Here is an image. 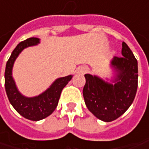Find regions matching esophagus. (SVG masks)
<instances>
[{
    "mask_svg": "<svg viewBox=\"0 0 149 149\" xmlns=\"http://www.w3.org/2000/svg\"><path fill=\"white\" fill-rule=\"evenodd\" d=\"M87 72V68H85V67H81V68H78V70H77V72L78 73H81V74H84V73H86Z\"/></svg>",
    "mask_w": 149,
    "mask_h": 149,
    "instance_id": "obj_1",
    "label": "esophagus"
}]
</instances>
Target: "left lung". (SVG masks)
Wrapping results in <instances>:
<instances>
[{
    "instance_id": "obj_1",
    "label": "left lung",
    "mask_w": 149,
    "mask_h": 149,
    "mask_svg": "<svg viewBox=\"0 0 149 149\" xmlns=\"http://www.w3.org/2000/svg\"><path fill=\"white\" fill-rule=\"evenodd\" d=\"M122 57L114 56L110 66L114 72L111 82L96 75L85 74L83 97L88 110L98 119L112 122L133 103L138 88V61L125 42Z\"/></svg>"
}]
</instances>
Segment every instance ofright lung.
I'll return each instance as SVG.
<instances>
[{
    "instance_id": "obj_1",
    "label": "right lung",
    "mask_w": 149,
    "mask_h": 149,
    "mask_svg": "<svg viewBox=\"0 0 149 149\" xmlns=\"http://www.w3.org/2000/svg\"><path fill=\"white\" fill-rule=\"evenodd\" d=\"M39 43L40 39L36 37H31L20 42L13 50L5 70V87L10 104L19 114L31 121L42 120L54 112L62 89L72 78V75L59 77L45 92L35 97H28L19 92L12 77L14 62L24 49L36 46Z\"/></svg>"
}]
</instances>
